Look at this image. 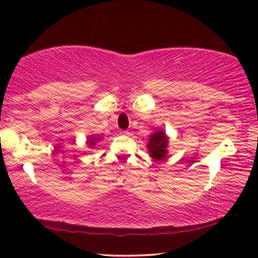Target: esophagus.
<instances>
[{
	"mask_svg": "<svg viewBox=\"0 0 258 258\" xmlns=\"http://www.w3.org/2000/svg\"><path fill=\"white\" fill-rule=\"evenodd\" d=\"M121 135H129V132H128V130H122Z\"/></svg>",
	"mask_w": 258,
	"mask_h": 258,
	"instance_id": "34e87169",
	"label": "esophagus"
}]
</instances>
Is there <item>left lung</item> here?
Listing matches in <instances>:
<instances>
[{
    "label": "left lung",
    "mask_w": 258,
    "mask_h": 258,
    "mask_svg": "<svg viewBox=\"0 0 258 258\" xmlns=\"http://www.w3.org/2000/svg\"><path fill=\"white\" fill-rule=\"evenodd\" d=\"M169 137L164 129L155 128V132L149 136V142L147 143V149L150 157L155 161H161L168 155Z\"/></svg>",
    "instance_id": "left-lung-1"
}]
</instances>
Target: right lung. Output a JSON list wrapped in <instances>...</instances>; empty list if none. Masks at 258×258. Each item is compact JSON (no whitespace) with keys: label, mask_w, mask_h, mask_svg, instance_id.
<instances>
[{"label":"right lung","mask_w":258,"mask_h":258,"mask_svg":"<svg viewBox=\"0 0 258 258\" xmlns=\"http://www.w3.org/2000/svg\"><path fill=\"white\" fill-rule=\"evenodd\" d=\"M101 140H102V137H100L98 135H90V136H88V139H87V144L89 146V148H94L96 142H100Z\"/></svg>","instance_id":"1"}]
</instances>
